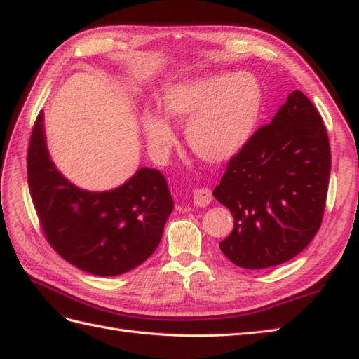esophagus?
Masks as SVG:
<instances>
[{"label":"esophagus","mask_w":359,"mask_h":359,"mask_svg":"<svg viewBox=\"0 0 359 359\" xmlns=\"http://www.w3.org/2000/svg\"><path fill=\"white\" fill-rule=\"evenodd\" d=\"M212 200L211 191L208 188H197L193 193V202L197 206H208Z\"/></svg>","instance_id":"esophagus-1"}]
</instances>
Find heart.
<instances>
[{"label": "heart", "mask_w": 359, "mask_h": 359, "mask_svg": "<svg viewBox=\"0 0 359 359\" xmlns=\"http://www.w3.org/2000/svg\"><path fill=\"white\" fill-rule=\"evenodd\" d=\"M262 91L246 74L206 78L168 88L162 114L168 121H187L185 139L193 151L208 162H226L246 145L260 114ZM144 128L148 144L163 151L172 131L163 119L147 114Z\"/></svg>", "instance_id": "b5f03b06"}]
</instances>
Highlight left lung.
<instances>
[{
    "instance_id": "1",
    "label": "left lung",
    "mask_w": 359,
    "mask_h": 359,
    "mask_svg": "<svg viewBox=\"0 0 359 359\" xmlns=\"http://www.w3.org/2000/svg\"><path fill=\"white\" fill-rule=\"evenodd\" d=\"M330 145L309 97L292 91L228 162L212 194L229 208L234 229L219 246L245 269L286 263L311 243L326 206Z\"/></svg>"
}]
</instances>
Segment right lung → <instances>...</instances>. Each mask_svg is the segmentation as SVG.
<instances>
[{"label": "right lung", "mask_w": 359, "mask_h": 359, "mask_svg": "<svg viewBox=\"0 0 359 359\" xmlns=\"http://www.w3.org/2000/svg\"><path fill=\"white\" fill-rule=\"evenodd\" d=\"M43 121L39 113L32 130L27 182L50 246L78 269L99 277L135 269L159 246L172 211L163 174L140 168L116 189H81L50 161Z\"/></svg>", "instance_id": "right-lung-1"}]
</instances>
